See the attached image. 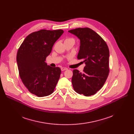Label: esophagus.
Masks as SVG:
<instances>
[{"label": "esophagus", "mask_w": 134, "mask_h": 134, "mask_svg": "<svg viewBox=\"0 0 134 134\" xmlns=\"http://www.w3.org/2000/svg\"><path fill=\"white\" fill-rule=\"evenodd\" d=\"M61 69L62 71H66V70H67V68H66V67H62V68H61Z\"/></svg>", "instance_id": "esophagus-1"}]
</instances>
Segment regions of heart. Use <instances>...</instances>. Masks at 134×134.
Masks as SVG:
<instances>
[{
    "instance_id": "1",
    "label": "heart",
    "mask_w": 134,
    "mask_h": 134,
    "mask_svg": "<svg viewBox=\"0 0 134 134\" xmlns=\"http://www.w3.org/2000/svg\"><path fill=\"white\" fill-rule=\"evenodd\" d=\"M65 42H72V43H74L75 40H74V38H73L68 37V38H67L65 40Z\"/></svg>"
}]
</instances>
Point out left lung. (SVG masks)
<instances>
[{"label":"left lung","mask_w":134,"mask_h":134,"mask_svg":"<svg viewBox=\"0 0 134 134\" xmlns=\"http://www.w3.org/2000/svg\"><path fill=\"white\" fill-rule=\"evenodd\" d=\"M68 32L80 40L77 58L82 59L86 64L83 73L73 70V88L80 94L93 95L103 86L109 75V48L99 35L88 27L76 28Z\"/></svg>","instance_id":"8db88e82"}]
</instances>
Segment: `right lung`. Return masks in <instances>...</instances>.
<instances>
[{
  "mask_svg": "<svg viewBox=\"0 0 134 134\" xmlns=\"http://www.w3.org/2000/svg\"><path fill=\"white\" fill-rule=\"evenodd\" d=\"M63 33L61 29L34 32L18 49L17 63L20 78L29 92L39 97L52 94L60 78L61 69L49 66L45 61Z\"/></svg>",
  "mask_w": 134,
  "mask_h": 134,
  "instance_id": "obj_1",
  "label": "right lung"
}]
</instances>
